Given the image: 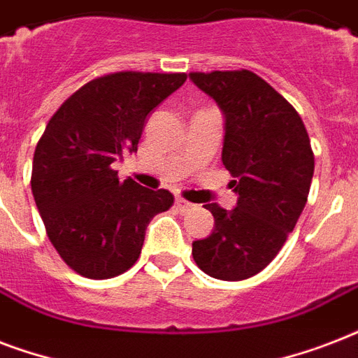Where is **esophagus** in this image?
<instances>
[{"instance_id":"esophagus-1","label":"esophagus","mask_w":358,"mask_h":358,"mask_svg":"<svg viewBox=\"0 0 358 358\" xmlns=\"http://www.w3.org/2000/svg\"><path fill=\"white\" fill-rule=\"evenodd\" d=\"M174 206L178 208L182 213H187L189 210H193V204H191V202H187V201H184V199H180V196L176 199V201H174Z\"/></svg>"}]
</instances>
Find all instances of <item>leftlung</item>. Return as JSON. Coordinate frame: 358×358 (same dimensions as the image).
Masks as SVG:
<instances>
[{
  "label": "left lung",
  "instance_id": "left-lung-1",
  "mask_svg": "<svg viewBox=\"0 0 358 358\" xmlns=\"http://www.w3.org/2000/svg\"><path fill=\"white\" fill-rule=\"evenodd\" d=\"M189 80L223 113L221 159L238 195L234 210L206 204L215 227L193 241V258L210 277L243 280L278 255L305 208L314 174L310 139L297 111L249 70L193 72Z\"/></svg>",
  "mask_w": 358,
  "mask_h": 358
}]
</instances>
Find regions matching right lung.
<instances>
[{
    "label": "right lung",
    "instance_id": "obj_1",
    "mask_svg": "<svg viewBox=\"0 0 358 358\" xmlns=\"http://www.w3.org/2000/svg\"><path fill=\"white\" fill-rule=\"evenodd\" d=\"M184 81L185 74L103 76L76 91L48 122L31 191L50 241L83 277L128 271L152 217L173 206L169 191L120 182L111 165L137 152L148 115Z\"/></svg>",
    "mask_w": 358,
    "mask_h": 358
}]
</instances>
